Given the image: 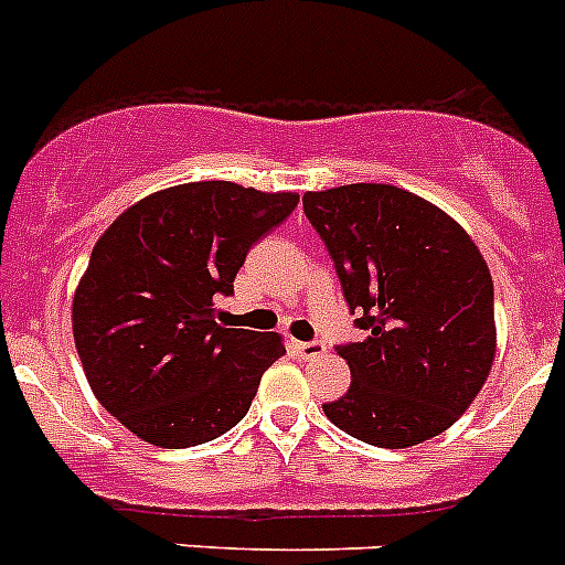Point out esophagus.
Returning a JSON list of instances; mask_svg holds the SVG:
<instances>
[{"mask_svg":"<svg viewBox=\"0 0 565 565\" xmlns=\"http://www.w3.org/2000/svg\"><path fill=\"white\" fill-rule=\"evenodd\" d=\"M291 347L299 359H319V355H324V350H328L322 341H294Z\"/></svg>","mask_w":565,"mask_h":565,"instance_id":"esophagus-1","label":"esophagus"}]
</instances>
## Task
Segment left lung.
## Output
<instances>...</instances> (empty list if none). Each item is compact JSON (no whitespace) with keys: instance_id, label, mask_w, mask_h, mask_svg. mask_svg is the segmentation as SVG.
I'll return each instance as SVG.
<instances>
[{"instance_id":"obj_1","label":"left lung","mask_w":565,"mask_h":565,"mask_svg":"<svg viewBox=\"0 0 565 565\" xmlns=\"http://www.w3.org/2000/svg\"><path fill=\"white\" fill-rule=\"evenodd\" d=\"M366 339L339 347L353 384L324 403L333 426L377 448L437 437L482 392L495 359L493 277L431 201L392 184L302 195Z\"/></svg>"}]
</instances>
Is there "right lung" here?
Returning <instances> with one entry per match:
<instances>
[{"label": "right lung", "mask_w": 565, "mask_h": 565, "mask_svg": "<svg viewBox=\"0 0 565 565\" xmlns=\"http://www.w3.org/2000/svg\"><path fill=\"white\" fill-rule=\"evenodd\" d=\"M297 201L190 181L139 199L95 243L72 297V335L100 406L139 439L190 448L246 417L286 344L215 322V297H230L252 243Z\"/></svg>", "instance_id": "obj_1"}]
</instances>
